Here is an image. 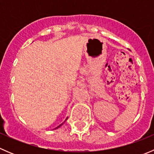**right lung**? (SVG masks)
Returning a JSON list of instances; mask_svg holds the SVG:
<instances>
[{"instance_id":"1","label":"right lung","mask_w":154,"mask_h":154,"mask_svg":"<svg viewBox=\"0 0 154 154\" xmlns=\"http://www.w3.org/2000/svg\"><path fill=\"white\" fill-rule=\"evenodd\" d=\"M66 121H65V122H66ZM64 122H63V123H64ZM63 124H61V125H59V126H58V127H56V128H55V129H57V128H59V127H61V126L63 125Z\"/></svg>"}]
</instances>
